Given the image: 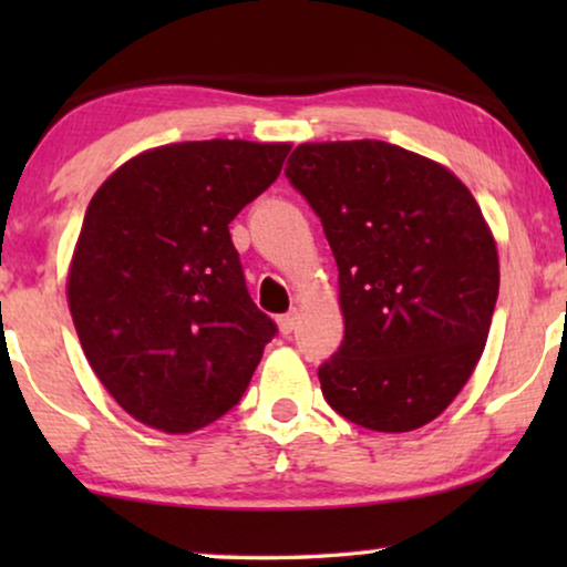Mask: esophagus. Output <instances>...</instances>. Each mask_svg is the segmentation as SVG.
<instances>
[{
	"label": "esophagus",
	"instance_id": "esophagus-1",
	"mask_svg": "<svg viewBox=\"0 0 567 567\" xmlns=\"http://www.w3.org/2000/svg\"><path fill=\"white\" fill-rule=\"evenodd\" d=\"M293 328H297V312H286L278 317V330H281V336H291Z\"/></svg>",
	"mask_w": 567,
	"mask_h": 567
}]
</instances>
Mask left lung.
Segmentation results:
<instances>
[{"label": "left lung", "mask_w": 567, "mask_h": 567, "mask_svg": "<svg viewBox=\"0 0 567 567\" xmlns=\"http://www.w3.org/2000/svg\"><path fill=\"white\" fill-rule=\"evenodd\" d=\"M284 173L338 262L346 336L317 369L324 400L371 431L431 423L467 384L498 301L477 200L446 167L371 138L301 144Z\"/></svg>", "instance_id": "1"}]
</instances>
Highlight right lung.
Listing matches in <instances>:
<instances>
[{
	"instance_id": "add662e5",
	"label": "right lung",
	"mask_w": 567,
	"mask_h": 567,
	"mask_svg": "<svg viewBox=\"0 0 567 567\" xmlns=\"http://www.w3.org/2000/svg\"><path fill=\"white\" fill-rule=\"evenodd\" d=\"M289 150L159 146L92 196L69 309L90 367L136 421L190 433L243 400L278 328L250 299L229 221L281 175Z\"/></svg>"
}]
</instances>
